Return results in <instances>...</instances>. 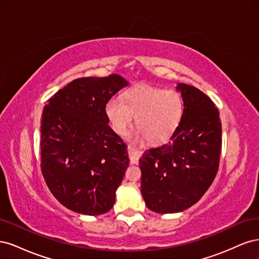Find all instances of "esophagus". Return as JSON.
<instances>
[{"mask_svg":"<svg viewBox=\"0 0 259 259\" xmlns=\"http://www.w3.org/2000/svg\"><path fill=\"white\" fill-rule=\"evenodd\" d=\"M127 152H128V158H130L131 164H138L140 155H142V151L137 150V149L133 147H128Z\"/></svg>","mask_w":259,"mask_h":259,"instance_id":"34e87169","label":"esophagus"}]
</instances>
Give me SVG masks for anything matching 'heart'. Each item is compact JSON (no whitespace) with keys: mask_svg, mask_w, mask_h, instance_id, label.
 <instances>
[{"mask_svg":"<svg viewBox=\"0 0 259 259\" xmlns=\"http://www.w3.org/2000/svg\"><path fill=\"white\" fill-rule=\"evenodd\" d=\"M106 114L116 134L125 135L135 116L140 137L149 143L161 144L174 134L184 114V103L175 91L152 86H137L113 97L106 105Z\"/></svg>","mask_w":259,"mask_h":259,"instance_id":"heart-1","label":"heart"}]
</instances>
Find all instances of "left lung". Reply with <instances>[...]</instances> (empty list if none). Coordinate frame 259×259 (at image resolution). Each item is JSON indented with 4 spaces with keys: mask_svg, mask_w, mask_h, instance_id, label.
<instances>
[{
    "mask_svg": "<svg viewBox=\"0 0 259 259\" xmlns=\"http://www.w3.org/2000/svg\"><path fill=\"white\" fill-rule=\"evenodd\" d=\"M184 114L167 144L146 150L139 160L142 194L155 213L185 210L204 194L219 167L222 122L211 99L194 86L179 83Z\"/></svg>",
    "mask_w": 259,
    "mask_h": 259,
    "instance_id": "left-lung-1",
    "label": "left lung"
}]
</instances>
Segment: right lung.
<instances>
[{
    "label": "right lung",
    "mask_w": 259,
    "mask_h": 259,
    "mask_svg": "<svg viewBox=\"0 0 259 259\" xmlns=\"http://www.w3.org/2000/svg\"><path fill=\"white\" fill-rule=\"evenodd\" d=\"M127 85L121 75L80 77L49 99L41 122V171L49 189L75 213L110 210L128 166L126 145L109 126L106 105Z\"/></svg>",
    "instance_id": "add662e5"
}]
</instances>
